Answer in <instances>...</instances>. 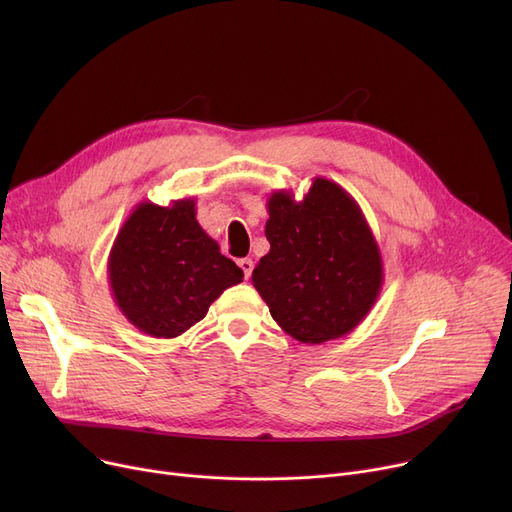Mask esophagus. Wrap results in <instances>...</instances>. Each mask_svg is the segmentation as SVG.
<instances>
[{"instance_id": "obj_1", "label": "esophagus", "mask_w": 512, "mask_h": 512, "mask_svg": "<svg viewBox=\"0 0 512 512\" xmlns=\"http://www.w3.org/2000/svg\"><path fill=\"white\" fill-rule=\"evenodd\" d=\"M238 267L242 270V276H245V280H249L251 274H253V259H240Z\"/></svg>"}]
</instances>
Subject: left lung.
Segmentation results:
<instances>
[{"mask_svg": "<svg viewBox=\"0 0 512 512\" xmlns=\"http://www.w3.org/2000/svg\"><path fill=\"white\" fill-rule=\"evenodd\" d=\"M270 253L253 270V286L276 324L303 344L353 332L380 297L384 263L357 201L328 178L307 195L274 191L267 199Z\"/></svg>", "mask_w": 512, "mask_h": 512, "instance_id": "8db88e82", "label": "left lung"}]
</instances>
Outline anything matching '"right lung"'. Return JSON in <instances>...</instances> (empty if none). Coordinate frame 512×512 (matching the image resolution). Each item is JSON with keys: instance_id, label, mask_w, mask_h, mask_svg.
Listing matches in <instances>:
<instances>
[{"instance_id": "right-lung-1", "label": "right lung", "mask_w": 512, "mask_h": 512, "mask_svg": "<svg viewBox=\"0 0 512 512\" xmlns=\"http://www.w3.org/2000/svg\"><path fill=\"white\" fill-rule=\"evenodd\" d=\"M195 199L161 207L143 201L122 224L107 259L114 301L130 324L153 338H176L201 321L220 294L242 282L197 222Z\"/></svg>"}]
</instances>
